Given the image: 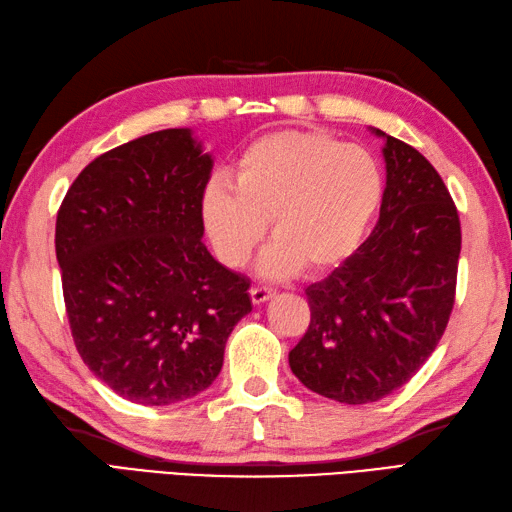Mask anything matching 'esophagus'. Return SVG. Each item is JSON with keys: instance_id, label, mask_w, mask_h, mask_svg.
<instances>
[{"instance_id": "obj_1", "label": "esophagus", "mask_w": 512, "mask_h": 512, "mask_svg": "<svg viewBox=\"0 0 512 512\" xmlns=\"http://www.w3.org/2000/svg\"><path fill=\"white\" fill-rule=\"evenodd\" d=\"M272 296H275V292L268 290V288H251V299H253V303H255V305L270 301Z\"/></svg>"}]
</instances>
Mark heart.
<instances>
[{
    "label": "heart",
    "instance_id": "b5f03b06",
    "mask_svg": "<svg viewBox=\"0 0 512 512\" xmlns=\"http://www.w3.org/2000/svg\"><path fill=\"white\" fill-rule=\"evenodd\" d=\"M384 176L371 152L310 130H277L251 141L233 183L202 192V227L224 266L242 268L264 240L259 275L327 272L358 251L382 207Z\"/></svg>",
    "mask_w": 512,
    "mask_h": 512
}]
</instances>
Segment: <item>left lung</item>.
I'll list each match as a JSON object with an SVG mask.
<instances>
[{
  "mask_svg": "<svg viewBox=\"0 0 512 512\" xmlns=\"http://www.w3.org/2000/svg\"><path fill=\"white\" fill-rule=\"evenodd\" d=\"M384 139L379 222L340 268L305 290L312 320L290 351L299 382L340 403L395 392L436 349L454 307L460 220L443 178L419 150Z\"/></svg>",
  "mask_w": 512,
  "mask_h": 512,
  "instance_id": "left-lung-1",
  "label": "left lung"
}]
</instances>
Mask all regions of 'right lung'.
<instances>
[{
    "label": "right lung",
    "instance_id": "right-lung-1",
    "mask_svg": "<svg viewBox=\"0 0 512 512\" xmlns=\"http://www.w3.org/2000/svg\"><path fill=\"white\" fill-rule=\"evenodd\" d=\"M213 168L192 128H165L100 154L56 216V259L80 358L141 406L196 397L253 310L248 279L202 244Z\"/></svg>",
    "mask_w": 512,
    "mask_h": 512
}]
</instances>
